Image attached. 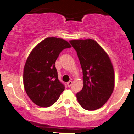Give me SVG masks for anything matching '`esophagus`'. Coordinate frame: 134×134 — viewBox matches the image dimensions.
Instances as JSON below:
<instances>
[{
    "instance_id": "obj_1",
    "label": "esophagus",
    "mask_w": 134,
    "mask_h": 134,
    "mask_svg": "<svg viewBox=\"0 0 134 134\" xmlns=\"http://www.w3.org/2000/svg\"><path fill=\"white\" fill-rule=\"evenodd\" d=\"M72 82L71 81H69V82H67V86H68V87H70L72 86Z\"/></svg>"
}]
</instances>
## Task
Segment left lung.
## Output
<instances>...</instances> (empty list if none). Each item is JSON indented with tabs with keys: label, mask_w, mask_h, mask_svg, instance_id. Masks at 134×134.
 Instances as JSON below:
<instances>
[{
	"label": "left lung",
	"mask_w": 134,
	"mask_h": 134,
	"mask_svg": "<svg viewBox=\"0 0 134 134\" xmlns=\"http://www.w3.org/2000/svg\"><path fill=\"white\" fill-rule=\"evenodd\" d=\"M69 42L77 52L82 69L83 88L76 94L77 101L86 110H96L107 103L113 92L111 61L94 40H71Z\"/></svg>",
	"instance_id": "obj_1"
}]
</instances>
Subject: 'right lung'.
Returning a JSON list of instances; mask_svg holds the SVG:
<instances>
[{
  "mask_svg": "<svg viewBox=\"0 0 134 134\" xmlns=\"http://www.w3.org/2000/svg\"><path fill=\"white\" fill-rule=\"evenodd\" d=\"M71 47L61 38L47 37L31 52L23 71V84L29 98L36 105L48 107L65 90L59 81L55 63L60 52Z\"/></svg>",
  "mask_w": 134,
  "mask_h": 134,
  "instance_id": "1",
  "label": "right lung"
}]
</instances>
